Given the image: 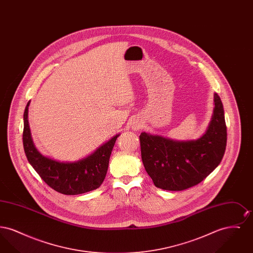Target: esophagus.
Segmentation results:
<instances>
[{
    "label": "esophagus",
    "mask_w": 253,
    "mask_h": 253,
    "mask_svg": "<svg viewBox=\"0 0 253 253\" xmlns=\"http://www.w3.org/2000/svg\"><path fill=\"white\" fill-rule=\"evenodd\" d=\"M134 124H133V128L134 129H138L139 127H140V124L139 123H137V122H133Z\"/></svg>",
    "instance_id": "34e87169"
}]
</instances>
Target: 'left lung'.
I'll return each mask as SVG.
<instances>
[{"instance_id": "8db88e82", "label": "left lung", "mask_w": 253, "mask_h": 253, "mask_svg": "<svg viewBox=\"0 0 253 253\" xmlns=\"http://www.w3.org/2000/svg\"><path fill=\"white\" fill-rule=\"evenodd\" d=\"M210 126L197 140L176 141L141 132V158L157 188L183 191L199 184L216 168L227 146V126L220 96L214 94Z\"/></svg>"}]
</instances>
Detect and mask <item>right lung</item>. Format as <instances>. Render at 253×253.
<instances>
[{
    "mask_svg": "<svg viewBox=\"0 0 253 253\" xmlns=\"http://www.w3.org/2000/svg\"><path fill=\"white\" fill-rule=\"evenodd\" d=\"M28 106L29 102L24 114V153L41 178L56 192L66 195L81 194L99 188L106 176L110 156L119 134L86 158L72 163L59 162L38 152L31 138L27 120Z\"/></svg>",
    "mask_w": 253,
    "mask_h": 253,
    "instance_id": "1",
    "label": "right lung"
}]
</instances>
